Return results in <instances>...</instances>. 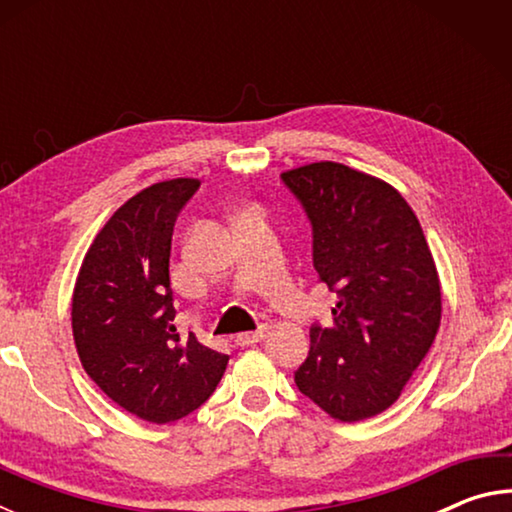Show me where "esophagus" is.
I'll use <instances>...</instances> for the list:
<instances>
[{
    "mask_svg": "<svg viewBox=\"0 0 512 512\" xmlns=\"http://www.w3.org/2000/svg\"><path fill=\"white\" fill-rule=\"evenodd\" d=\"M264 332L266 329H257V332H246V334H237L235 336V343L239 345V348H250V345H255L264 339Z\"/></svg>",
    "mask_w": 512,
    "mask_h": 512,
    "instance_id": "esophagus-1",
    "label": "esophagus"
}]
</instances>
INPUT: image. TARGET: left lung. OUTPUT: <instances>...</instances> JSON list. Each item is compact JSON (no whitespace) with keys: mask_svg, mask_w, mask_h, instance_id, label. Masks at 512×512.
I'll return each instance as SVG.
<instances>
[{"mask_svg":"<svg viewBox=\"0 0 512 512\" xmlns=\"http://www.w3.org/2000/svg\"><path fill=\"white\" fill-rule=\"evenodd\" d=\"M311 223L318 282L339 296L332 327L311 325L298 391L341 422L400 397L440 325V282L420 221L402 194L339 162L282 173Z\"/></svg>","mask_w":512,"mask_h":512,"instance_id":"left-lung-1","label":"left lung"}]
</instances>
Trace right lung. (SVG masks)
<instances>
[{"label": "right lung", "mask_w": 512, "mask_h": 512, "mask_svg": "<svg viewBox=\"0 0 512 512\" xmlns=\"http://www.w3.org/2000/svg\"><path fill=\"white\" fill-rule=\"evenodd\" d=\"M198 187L194 178L164 180L121 205L74 287L72 329L85 372L121 409L155 424L196 411L228 366V354L173 325V225Z\"/></svg>", "instance_id": "add662e5"}]
</instances>
